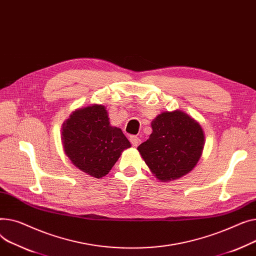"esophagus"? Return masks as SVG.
Listing matches in <instances>:
<instances>
[{
  "label": "esophagus",
  "mask_w": 256,
  "mask_h": 256,
  "mask_svg": "<svg viewBox=\"0 0 256 256\" xmlns=\"http://www.w3.org/2000/svg\"><path fill=\"white\" fill-rule=\"evenodd\" d=\"M130 142L134 146H138L142 142V140L138 136H135V135H131V136H130Z\"/></svg>",
  "instance_id": "esophagus-1"
}]
</instances>
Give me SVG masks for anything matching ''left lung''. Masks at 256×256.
I'll list each match as a JSON object with an SVG mask.
<instances>
[{
  "mask_svg": "<svg viewBox=\"0 0 256 256\" xmlns=\"http://www.w3.org/2000/svg\"><path fill=\"white\" fill-rule=\"evenodd\" d=\"M152 129L150 138L138 150L156 178L170 182L191 172L204 148L200 125L187 114L176 110L159 114Z\"/></svg>",
  "mask_w": 256,
  "mask_h": 256,
  "instance_id": "left-lung-1",
  "label": "left lung"
}]
</instances>
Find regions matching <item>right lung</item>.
Listing matches in <instances>:
<instances>
[{"mask_svg": "<svg viewBox=\"0 0 256 256\" xmlns=\"http://www.w3.org/2000/svg\"><path fill=\"white\" fill-rule=\"evenodd\" d=\"M62 140L75 166L97 178L108 174L131 146L121 129L110 125L106 108L98 104L74 112L64 123Z\"/></svg>", "mask_w": 256, "mask_h": 256, "instance_id": "right-lung-1", "label": "right lung"}]
</instances>
